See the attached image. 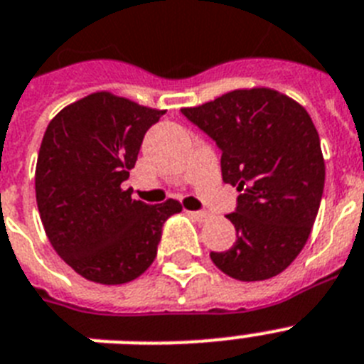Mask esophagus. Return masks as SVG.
<instances>
[{
	"instance_id": "obj_1",
	"label": "esophagus",
	"mask_w": 364,
	"mask_h": 364,
	"mask_svg": "<svg viewBox=\"0 0 364 364\" xmlns=\"http://www.w3.org/2000/svg\"><path fill=\"white\" fill-rule=\"evenodd\" d=\"M189 217L195 220H198V223H204V220L210 219V213L208 212H188Z\"/></svg>"
}]
</instances>
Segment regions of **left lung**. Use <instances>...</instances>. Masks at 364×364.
Returning <instances> with one entry per match:
<instances>
[{"label":"left lung","mask_w":364,"mask_h":364,"mask_svg":"<svg viewBox=\"0 0 364 364\" xmlns=\"http://www.w3.org/2000/svg\"><path fill=\"white\" fill-rule=\"evenodd\" d=\"M220 149V173L237 188L228 213L237 239L212 252L217 269L241 282L285 271L306 245L324 191L321 139L302 105L271 88L234 90L182 108Z\"/></svg>","instance_id":"obj_1"}]
</instances>
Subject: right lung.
<instances>
[{"label": "right lung", "instance_id": "obj_1", "mask_svg": "<svg viewBox=\"0 0 364 364\" xmlns=\"http://www.w3.org/2000/svg\"><path fill=\"white\" fill-rule=\"evenodd\" d=\"M166 110L97 92L62 108L46 129L36 161V204L49 243L82 278L132 282L158 252L161 226L182 210L134 200L121 189L144 136Z\"/></svg>", "mask_w": 364, "mask_h": 364}]
</instances>
